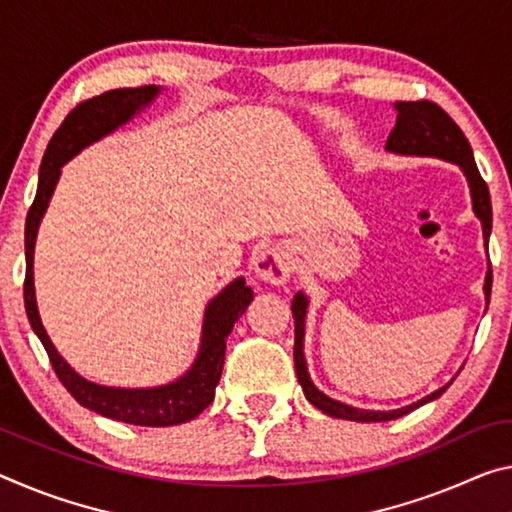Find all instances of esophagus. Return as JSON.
I'll use <instances>...</instances> for the list:
<instances>
[{
	"label": "esophagus",
	"mask_w": 512,
	"mask_h": 512,
	"mask_svg": "<svg viewBox=\"0 0 512 512\" xmlns=\"http://www.w3.org/2000/svg\"><path fill=\"white\" fill-rule=\"evenodd\" d=\"M253 269L262 282H269V285H285L291 271H294V259H291L287 248L269 246L259 250L257 257L253 259Z\"/></svg>",
	"instance_id": "obj_1"
}]
</instances>
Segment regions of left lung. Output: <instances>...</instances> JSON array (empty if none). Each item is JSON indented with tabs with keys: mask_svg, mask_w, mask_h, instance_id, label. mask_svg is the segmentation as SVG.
I'll list each match as a JSON object with an SVG mask.
<instances>
[{
	"mask_svg": "<svg viewBox=\"0 0 512 512\" xmlns=\"http://www.w3.org/2000/svg\"><path fill=\"white\" fill-rule=\"evenodd\" d=\"M396 111V125L389 134L385 143V150L392 154H401V157H435L442 161H449V164H456L465 180L469 184V193H472V209L478 221L483 227V241L485 248H488V239L492 232V202H490V191L488 184L483 182L481 173H478L472 145L465 139L462 129L453 123L449 113L437 107L435 102L419 100V102H394ZM490 291H492V266L488 262V273H485V303H490ZM307 305L310 300L298 291L291 300V314H294V326H296V339H294V362H296V376L298 383L303 387L305 399L310 401L314 408H319L323 415L335 417V419H348V421H389L399 419L408 412L417 410L419 405H426L446 392L444 387L435 389L424 399L417 403L403 405V408L396 410H364V408H353V405H346L337 399H330L328 394H323L319 387L312 383L310 371H307L305 362V316H307Z\"/></svg>",
	"mask_w": 512,
	"mask_h": 512,
	"instance_id": "8db88e82",
	"label": "left lung"
}]
</instances>
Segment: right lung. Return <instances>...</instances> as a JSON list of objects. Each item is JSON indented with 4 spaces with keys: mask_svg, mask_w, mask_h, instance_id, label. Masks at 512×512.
I'll list each match as a JSON object with an SVG mask.
<instances>
[{
    "mask_svg": "<svg viewBox=\"0 0 512 512\" xmlns=\"http://www.w3.org/2000/svg\"><path fill=\"white\" fill-rule=\"evenodd\" d=\"M159 86L118 88V91L102 93L91 100L77 104L68 113L61 127L56 129L50 145H47L43 164L38 173L36 200L27 214L24 225V257H27V278H24V310H27L31 330L36 332L40 344L45 346L56 376L63 387L75 396V401L97 415L125 421L134 426H175L196 419L209 403L214 401V392L223 373L225 342L237 323L239 316L253 300V289L246 287V278H234L209 300L202 319V335L198 355L189 369L173 383L157 387H107L84 376L63 360L56 351L50 335L40 321L36 287H34V250L38 227L50 207L56 184H59L61 168L72 157L97 143L104 136L127 125L134 116L157 100Z\"/></svg>",
    "mask_w": 512,
    "mask_h": 512,
    "instance_id": "add662e5",
    "label": "right lung"
}]
</instances>
